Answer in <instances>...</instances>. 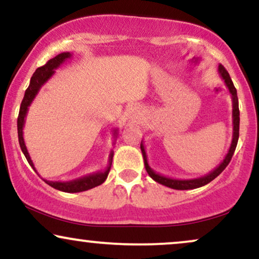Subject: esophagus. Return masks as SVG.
<instances>
[{"label":"esophagus","mask_w":259,"mask_h":259,"mask_svg":"<svg viewBox=\"0 0 259 259\" xmlns=\"http://www.w3.org/2000/svg\"><path fill=\"white\" fill-rule=\"evenodd\" d=\"M133 113H135V114H133V117H135V119H139L140 115H142V114L139 113V111H138V109H137V108H133Z\"/></svg>","instance_id":"1"}]
</instances>
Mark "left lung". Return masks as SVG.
<instances>
[{
  "instance_id": "left-lung-1",
  "label": "left lung",
  "mask_w": 259,
  "mask_h": 259,
  "mask_svg": "<svg viewBox=\"0 0 259 259\" xmlns=\"http://www.w3.org/2000/svg\"><path fill=\"white\" fill-rule=\"evenodd\" d=\"M219 73L221 75V78L225 80L226 86L228 88L229 92L232 95V105H233V111H232V117H233V138H232V144L229 146V150L226 155V157L223 161L220 163L218 167H216L213 170L210 171L209 174L204 175V177L196 178V179H173L163 177V175L156 173V171L152 170V168L149 165L148 162V156H146V151L144 148V144H140V150H142L143 158H144V165L146 171L150 175V178H152L156 183L164 185V186L173 188V190H193V188L202 187L204 185L209 184L210 181H212L213 179L218 178L220 174L225 170L226 167L229 164L231 159L233 157V154H234L235 148H237L238 139H239V123H240V113H239V102H238V96H237V89L234 88V84H233L231 76H229L227 69L225 68L222 65H219Z\"/></svg>"
}]
</instances>
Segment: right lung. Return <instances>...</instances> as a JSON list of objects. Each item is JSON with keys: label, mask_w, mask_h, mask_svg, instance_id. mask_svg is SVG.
<instances>
[{"label": "right lung", "mask_w": 259, "mask_h": 259, "mask_svg": "<svg viewBox=\"0 0 259 259\" xmlns=\"http://www.w3.org/2000/svg\"><path fill=\"white\" fill-rule=\"evenodd\" d=\"M71 57H72L71 53H61L59 54V55H56L54 59L49 60V61H48L44 66L37 68L36 72H34L33 75H32L30 85H28L27 90L25 91L24 100L21 102L20 110H19V116H18L19 144H20L21 151L22 154L25 155V157H26L28 164H30L34 170H36V168H34L33 162H32L30 155H28L26 145H25V142H24V136H22V131H24V124H25V117H26L28 107L31 105L32 101L34 100V97L37 96L38 91L40 90L41 86L46 84V82L49 80L54 74H55V69L59 68L63 62L67 61L68 59H71ZM117 132H119V130L114 128L113 133L115 138L117 137ZM113 156H114V151L111 150L109 154V161H108L109 163H108L105 170L85 175V177L75 179V180H71V181H49V180H44V181H46L49 186L55 188V190L62 191V192H67V193H76V192H82V191H88L90 190V188L100 186L101 184L104 183L105 179L108 178V174H109L111 162H113Z\"/></svg>", "instance_id": "1"}]
</instances>
